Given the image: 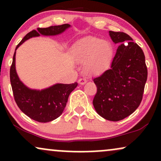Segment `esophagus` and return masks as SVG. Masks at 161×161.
<instances>
[{
  "label": "esophagus",
  "instance_id": "1",
  "mask_svg": "<svg viewBox=\"0 0 161 161\" xmlns=\"http://www.w3.org/2000/svg\"><path fill=\"white\" fill-rule=\"evenodd\" d=\"M78 82H79V83H80L81 85H84L85 83L87 82V79H86V77L82 76V77H81V78L79 79Z\"/></svg>",
  "mask_w": 161,
  "mask_h": 161
}]
</instances>
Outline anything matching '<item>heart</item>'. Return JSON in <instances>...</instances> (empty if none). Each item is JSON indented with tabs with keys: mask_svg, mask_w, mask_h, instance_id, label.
I'll use <instances>...</instances> for the list:
<instances>
[{
	"mask_svg": "<svg viewBox=\"0 0 161 161\" xmlns=\"http://www.w3.org/2000/svg\"><path fill=\"white\" fill-rule=\"evenodd\" d=\"M112 53V46L108 42L94 37L82 40L73 50L75 60L80 63L87 62L86 69L90 73L102 71L110 61Z\"/></svg>",
	"mask_w": 161,
	"mask_h": 161,
	"instance_id": "obj_1",
	"label": "heart"
}]
</instances>
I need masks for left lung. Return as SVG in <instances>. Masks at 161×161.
Returning a JSON list of instances; mask_svg holds the SVG:
<instances>
[{"instance_id":"left-lung-1","label":"left lung","mask_w":161,"mask_h":161,"mask_svg":"<svg viewBox=\"0 0 161 161\" xmlns=\"http://www.w3.org/2000/svg\"><path fill=\"white\" fill-rule=\"evenodd\" d=\"M109 33L114 43L121 45L110 69L93 79L97 86L93 105L103 118L119 121L131 115L141 104L147 69L143 51L129 35Z\"/></svg>"}]
</instances>
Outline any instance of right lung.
<instances>
[{
  "label": "right lung",
  "instance_id": "add662e5",
  "mask_svg": "<svg viewBox=\"0 0 161 161\" xmlns=\"http://www.w3.org/2000/svg\"><path fill=\"white\" fill-rule=\"evenodd\" d=\"M69 26V24H63L47 28H38V31L32 30L28 33L18 44L16 50L29 38L39 36L40 34L43 36H56L64 32ZM16 50L10 66V78L16 104L25 115L39 123H47L57 119L62 114L69 94L76 88L78 83L56 84L41 91L27 88L19 80L16 73Z\"/></svg>",
  "mask_w": 161,
  "mask_h": 161
}]
</instances>
